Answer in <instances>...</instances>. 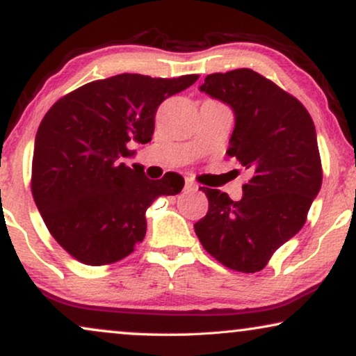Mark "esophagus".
<instances>
[{"label": "esophagus", "instance_id": "esophagus-1", "mask_svg": "<svg viewBox=\"0 0 356 356\" xmlns=\"http://www.w3.org/2000/svg\"><path fill=\"white\" fill-rule=\"evenodd\" d=\"M184 191H197V184L193 181H186V184H184Z\"/></svg>", "mask_w": 356, "mask_h": 356}]
</instances>
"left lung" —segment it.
<instances>
[{
	"label": "left lung",
	"instance_id": "obj_1",
	"mask_svg": "<svg viewBox=\"0 0 356 356\" xmlns=\"http://www.w3.org/2000/svg\"><path fill=\"white\" fill-rule=\"evenodd\" d=\"M201 90L235 111L227 154L251 178L243 184L240 201L220 189L201 188L209 212L194 230L218 262L254 274L301 230L321 189L314 123L298 99L248 67L209 74Z\"/></svg>",
	"mask_w": 356,
	"mask_h": 356
}]
</instances>
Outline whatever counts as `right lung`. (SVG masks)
I'll return each instance as SVG.
<instances>
[{
    "mask_svg": "<svg viewBox=\"0 0 356 356\" xmlns=\"http://www.w3.org/2000/svg\"><path fill=\"white\" fill-rule=\"evenodd\" d=\"M199 79L118 74L94 81L55 102L43 116L32 159V196L63 250L82 264L124 259L145 236V211L173 196L184 179L173 173L149 179L126 167L131 140L152 139L165 99Z\"/></svg>",
    "mask_w": 356,
    "mask_h": 356,
    "instance_id": "1",
    "label": "right lung"
}]
</instances>
